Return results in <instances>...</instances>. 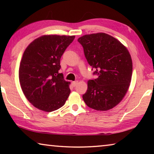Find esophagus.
Wrapping results in <instances>:
<instances>
[{
  "instance_id": "1",
  "label": "esophagus",
  "mask_w": 154,
  "mask_h": 154,
  "mask_svg": "<svg viewBox=\"0 0 154 154\" xmlns=\"http://www.w3.org/2000/svg\"><path fill=\"white\" fill-rule=\"evenodd\" d=\"M77 83H78L77 81H76V82H72V86H73V87H75V86H76V85H77Z\"/></svg>"
}]
</instances>
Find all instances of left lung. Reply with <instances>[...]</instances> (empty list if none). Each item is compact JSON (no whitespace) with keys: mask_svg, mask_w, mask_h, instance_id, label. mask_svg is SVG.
I'll use <instances>...</instances> for the list:
<instances>
[{"mask_svg":"<svg viewBox=\"0 0 154 154\" xmlns=\"http://www.w3.org/2000/svg\"><path fill=\"white\" fill-rule=\"evenodd\" d=\"M87 61L98 77L88 82L85 103L97 111H108L121 102L128 90L132 62L128 50L108 34L98 32L78 38Z\"/></svg>","mask_w":154,"mask_h":154,"instance_id":"left-lung-1","label":"left lung"}]
</instances>
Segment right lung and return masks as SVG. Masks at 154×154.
Instances as JSON below:
<instances>
[{
	"label": "right lung",
	"mask_w": 154,
	"mask_h": 154,
	"mask_svg": "<svg viewBox=\"0 0 154 154\" xmlns=\"http://www.w3.org/2000/svg\"><path fill=\"white\" fill-rule=\"evenodd\" d=\"M75 36H39L26 48L19 80L27 100L39 110L51 112L63 106L71 93L70 82L59 73L60 58Z\"/></svg>",
	"instance_id": "right-lung-1"
}]
</instances>
